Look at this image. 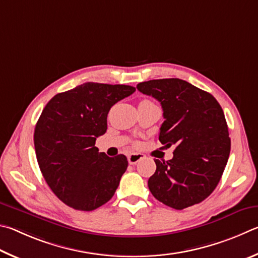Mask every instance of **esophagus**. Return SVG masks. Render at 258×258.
<instances>
[{
	"instance_id": "1",
	"label": "esophagus",
	"mask_w": 258,
	"mask_h": 258,
	"mask_svg": "<svg viewBox=\"0 0 258 258\" xmlns=\"http://www.w3.org/2000/svg\"><path fill=\"white\" fill-rule=\"evenodd\" d=\"M143 154H139V153H132V154L128 155V162L129 164H137L138 162H141L144 159Z\"/></svg>"
}]
</instances>
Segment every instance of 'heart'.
<instances>
[{"instance_id": "heart-1", "label": "heart", "mask_w": 258, "mask_h": 258, "mask_svg": "<svg viewBox=\"0 0 258 258\" xmlns=\"http://www.w3.org/2000/svg\"><path fill=\"white\" fill-rule=\"evenodd\" d=\"M144 101H146V99H144Z\"/></svg>"}]
</instances>
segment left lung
Segmentation results:
<instances>
[{
	"label": "left lung",
	"mask_w": 258,
	"mask_h": 258,
	"mask_svg": "<svg viewBox=\"0 0 258 258\" xmlns=\"http://www.w3.org/2000/svg\"><path fill=\"white\" fill-rule=\"evenodd\" d=\"M137 89L161 103L159 139L175 146L172 160H155L148 179L153 196L175 210L203 202L218 186L231 148L222 107L210 93L178 78L144 81Z\"/></svg>",
	"instance_id": "left-lung-1"
}]
</instances>
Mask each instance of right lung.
Returning a JSON list of instances; mask_svg holds the SVG:
<instances>
[{
	"instance_id": "add662e5",
	"label": "right lung",
	"mask_w": 258,
	"mask_h": 258,
	"mask_svg": "<svg viewBox=\"0 0 258 258\" xmlns=\"http://www.w3.org/2000/svg\"><path fill=\"white\" fill-rule=\"evenodd\" d=\"M136 88L85 83L56 94L35 126L36 157L48 187L78 211H93L111 200L128 168L124 155L108 157L95 147L106 133L107 113Z\"/></svg>"
}]
</instances>
